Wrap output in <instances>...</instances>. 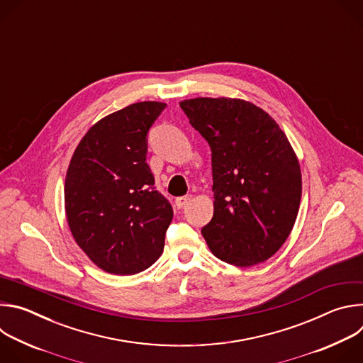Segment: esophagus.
Masks as SVG:
<instances>
[{"instance_id": "obj_1", "label": "esophagus", "mask_w": 363, "mask_h": 363, "mask_svg": "<svg viewBox=\"0 0 363 363\" xmlns=\"http://www.w3.org/2000/svg\"><path fill=\"white\" fill-rule=\"evenodd\" d=\"M191 198H192V195H185V196H179V198H177L175 203H177L178 208H182V206H185V205L191 201Z\"/></svg>"}]
</instances>
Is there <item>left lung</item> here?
<instances>
[{"instance_id":"obj_1","label":"left lung","mask_w":363,"mask_h":363,"mask_svg":"<svg viewBox=\"0 0 363 363\" xmlns=\"http://www.w3.org/2000/svg\"><path fill=\"white\" fill-rule=\"evenodd\" d=\"M213 152L214 216L202 235L220 260L251 267L273 257L290 235L301 198L296 153L276 121L231 97L179 101Z\"/></svg>"}]
</instances>
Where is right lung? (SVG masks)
I'll return each instance as SVG.
<instances>
[{"instance_id":"obj_1","label":"right lung","mask_w":363,"mask_h":363,"mask_svg":"<svg viewBox=\"0 0 363 363\" xmlns=\"http://www.w3.org/2000/svg\"><path fill=\"white\" fill-rule=\"evenodd\" d=\"M165 108L162 101H139L100 119L82 138L69 164V228L106 273L136 274L164 251L174 211L153 188L146 135Z\"/></svg>"}]
</instances>
